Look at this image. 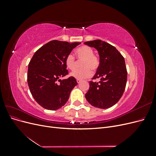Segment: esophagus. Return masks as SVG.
Listing matches in <instances>:
<instances>
[{
	"instance_id": "esophagus-1",
	"label": "esophagus",
	"mask_w": 156,
	"mask_h": 156,
	"mask_svg": "<svg viewBox=\"0 0 156 156\" xmlns=\"http://www.w3.org/2000/svg\"><path fill=\"white\" fill-rule=\"evenodd\" d=\"M77 83H78V84H79L81 82V80H80V79H77Z\"/></svg>"
}]
</instances>
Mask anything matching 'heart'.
Returning a JSON list of instances; mask_svg holds the SVG:
<instances>
[{"instance_id":"1","label":"heart","mask_w":156,"mask_h":156,"mask_svg":"<svg viewBox=\"0 0 156 156\" xmlns=\"http://www.w3.org/2000/svg\"><path fill=\"white\" fill-rule=\"evenodd\" d=\"M75 54L79 60H82L81 66L82 68L75 69L70 73L72 77L77 79H84L92 76V70H96L100 66V60L94 55L93 49L89 46L83 45L77 48ZM65 64L68 69L73 70L77 66V62L72 54H68L65 59Z\"/></svg>"}]
</instances>
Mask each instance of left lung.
<instances>
[{
  "instance_id": "1",
  "label": "left lung",
  "mask_w": 156,
  "mask_h": 156,
  "mask_svg": "<svg viewBox=\"0 0 156 156\" xmlns=\"http://www.w3.org/2000/svg\"><path fill=\"white\" fill-rule=\"evenodd\" d=\"M84 44L95 48L100 56V66L92 79L100 81H90L85 98L95 107L103 109L111 107L119 101L126 88L127 73L124 58L114 46L102 40Z\"/></svg>"
}]
</instances>
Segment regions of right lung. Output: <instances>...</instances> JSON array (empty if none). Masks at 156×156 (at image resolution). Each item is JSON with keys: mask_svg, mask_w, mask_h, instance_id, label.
<instances>
[{"mask_svg": "<svg viewBox=\"0 0 156 156\" xmlns=\"http://www.w3.org/2000/svg\"><path fill=\"white\" fill-rule=\"evenodd\" d=\"M79 44L53 40L33 55L28 68L27 82L33 98L42 107L55 111L68 101L77 83L73 77L62 80L60 77L68 74L66 57Z\"/></svg>", "mask_w": 156, "mask_h": 156, "instance_id": "1", "label": "right lung"}]
</instances>
